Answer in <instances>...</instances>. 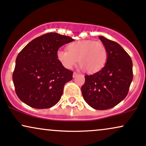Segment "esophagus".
Instances as JSON below:
<instances>
[{
	"mask_svg": "<svg viewBox=\"0 0 146 146\" xmlns=\"http://www.w3.org/2000/svg\"><path fill=\"white\" fill-rule=\"evenodd\" d=\"M78 75H79V73H77V72H74V73H73V78H75V77L78 76Z\"/></svg>",
	"mask_w": 146,
	"mask_h": 146,
	"instance_id": "esophagus-1",
	"label": "esophagus"
}]
</instances>
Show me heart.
Returning <instances> with one entry per match:
<instances>
[{
  "instance_id": "b5f03b06",
  "label": "heart",
  "mask_w": 146,
  "mask_h": 146,
  "mask_svg": "<svg viewBox=\"0 0 146 146\" xmlns=\"http://www.w3.org/2000/svg\"><path fill=\"white\" fill-rule=\"evenodd\" d=\"M68 51L59 50L58 59L65 68L71 69L79 63L88 73L100 71L105 66L108 59V51L100 41L84 40L71 43Z\"/></svg>"
}]
</instances>
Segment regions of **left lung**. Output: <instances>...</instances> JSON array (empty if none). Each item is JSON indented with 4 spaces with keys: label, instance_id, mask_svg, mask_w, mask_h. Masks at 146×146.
<instances>
[{
    "label": "left lung",
    "instance_id": "obj_1",
    "mask_svg": "<svg viewBox=\"0 0 146 146\" xmlns=\"http://www.w3.org/2000/svg\"><path fill=\"white\" fill-rule=\"evenodd\" d=\"M99 38L108 51L107 62L100 71L85 75L81 89L90 106L96 110H107L119 104L128 95L133 78L132 62L116 42L103 36Z\"/></svg>",
    "mask_w": 146,
    "mask_h": 146
}]
</instances>
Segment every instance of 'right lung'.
Returning a JSON list of instances; mask_svg holds the SVG:
<instances>
[{
	"instance_id": "add662e5",
	"label": "right lung",
	"mask_w": 146,
	"mask_h": 146,
	"mask_svg": "<svg viewBox=\"0 0 146 146\" xmlns=\"http://www.w3.org/2000/svg\"><path fill=\"white\" fill-rule=\"evenodd\" d=\"M71 37L48 33L33 39L18 53L12 79L18 98L32 108H49L60 101L73 72L64 68L57 52Z\"/></svg>"
}]
</instances>
